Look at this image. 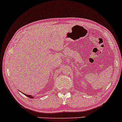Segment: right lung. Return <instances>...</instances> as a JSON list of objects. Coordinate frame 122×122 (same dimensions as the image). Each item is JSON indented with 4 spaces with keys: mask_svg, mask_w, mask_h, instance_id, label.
Masks as SVG:
<instances>
[{
    "mask_svg": "<svg viewBox=\"0 0 122 122\" xmlns=\"http://www.w3.org/2000/svg\"><path fill=\"white\" fill-rule=\"evenodd\" d=\"M25 95L27 97H29V98H33V97L31 96H30V95H27V94H25Z\"/></svg>",
    "mask_w": 122,
    "mask_h": 122,
    "instance_id": "right-lung-1",
    "label": "right lung"
}]
</instances>
